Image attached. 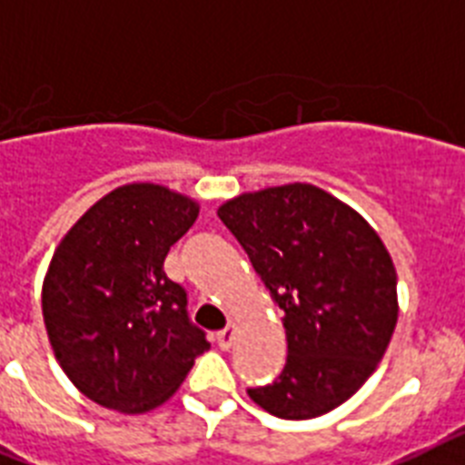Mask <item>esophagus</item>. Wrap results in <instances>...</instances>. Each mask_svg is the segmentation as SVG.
Instances as JSON below:
<instances>
[{
	"label": "esophagus",
	"instance_id": "34e87169",
	"mask_svg": "<svg viewBox=\"0 0 465 465\" xmlns=\"http://www.w3.org/2000/svg\"><path fill=\"white\" fill-rule=\"evenodd\" d=\"M233 337H236V327H233V324H226L224 330L217 331V334H214V339H217V346H220L222 351H229V349H232Z\"/></svg>",
	"mask_w": 465,
	"mask_h": 465
}]
</instances>
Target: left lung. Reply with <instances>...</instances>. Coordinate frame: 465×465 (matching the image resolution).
I'll use <instances>...</instances> for the list:
<instances>
[{"instance_id": "1", "label": "left lung", "mask_w": 465, "mask_h": 465, "mask_svg": "<svg viewBox=\"0 0 465 465\" xmlns=\"http://www.w3.org/2000/svg\"><path fill=\"white\" fill-rule=\"evenodd\" d=\"M220 220L284 311L286 365L248 396L267 413L308 420L356 394L396 327V272L375 229L311 183L243 193Z\"/></svg>"}]
</instances>
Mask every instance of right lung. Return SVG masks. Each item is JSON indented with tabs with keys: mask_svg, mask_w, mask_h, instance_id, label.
I'll return each instance as SVG.
<instances>
[{
	"mask_svg": "<svg viewBox=\"0 0 465 465\" xmlns=\"http://www.w3.org/2000/svg\"><path fill=\"white\" fill-rule=\"evenodd\" d=\"M198 205L154 183L116 188L75 222L49 262L43 318L62 370L90 401L143 413L210 349L186 289L164 274Z\"/></svg>",
	"mask_w": 465,
	"mask_h": 465,
	"instance_id": "right-lung-1",
	"label": "right lung"
}]
</instances>
